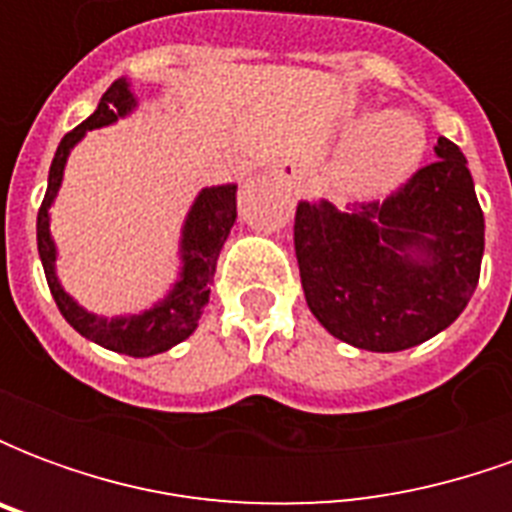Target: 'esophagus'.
<instances>
[{"mask_svg":"<svg viewBox=\"0 0 512 512\" xmlns=\"http://www.w3.org/2000/svg\"><path fill=\"white\" fill-rule=\"evenodd\" d=\"M271 175L279 180V183H285L288 189H299L301 180H304V172H301V167L296 164V161H277L274 167H271Z\"/></svg>","mask_w":512,"mask_h":512,"instance_id":"34e87169","label":"esophagus"}]
</instances>
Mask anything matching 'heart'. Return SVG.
Returning <instances> with one entry per match:
<instances>
[{
    "mask_svg": "<svg viewBox=\"0 0 512 512\" xmlns=\"http://www.w3.org/2000/svg\"><path fill=\"white\" fill-rule=\"evenodd\" d=\"M425 147L428 136L417 117L381 112L345 142L334 164V183L348 197H384L419 167Z\"/></svg>",
    "mask_w": 512,
    "mask_h": 512,
    "instance_id": "heart-1",
    "label": "heart"
}]
</instances>
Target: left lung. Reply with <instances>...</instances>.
I'll return each instance as SVG.
<instances>
[{
    "label": "left lung",
    "mask_w": 512,
    "mask_h": 512,
    "mask_svg": "<svg viewBox=\"0 0 512 512\" xmlns=\"http://www.w3.org/2000/svg\"><path fill=\"white\" fill-rule=\"evenodd\" d=\"M386 200L299 202L293 244L307 307L337 340L392 354L444 332L472 299L485 249L483 208L461 147Z\"/></svg>",
    "instance_id": "obj_1"
}]
</instances>
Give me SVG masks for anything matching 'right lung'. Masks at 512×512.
Returning a JSON list of instances; mask_svg holds the SVG:
<instances>
[{"mask_svg": "<svg viewBox=\"0 0 512 512\" xmlns=\"http://www.w3.org/2000/svg\"><path fill=\"white\" fill-rule=\"evenodd\" d=\"M134 106L136 98L131 93V84L126 79H117L101 95V104L93 115L87 117L82 126L73 128L71 134L62 136L49 169V189H46V197H43V205L38 211V252L51 296L57 301L62 318L87 340L104 345L109 351H117V354L142 359V356L164 354L172 345L183 343L197 329V321H200L208 296H211L216 260H219V252H222L224 241L230 235V227L235 224V216H238L235 213V189L238 186L227 183V186L202 189L197 194V200L186 216V224H183V235H180V260H183L180 279L158 304L139 312V315H120V318H101V315H93V312L79 307L62 290L60 279H57V268H54L57 246H54L49 233V208L57 197V191H60L65 161L71 156L73 145L87 131L112 126L120 117L131 115Z\"/></svg>", "mask_w": 512, "mask_h": 512, "instance_id": "1", "label": "right lung"}]
</instances>
